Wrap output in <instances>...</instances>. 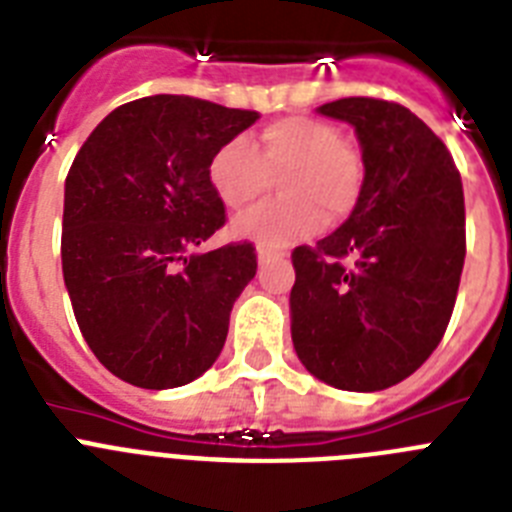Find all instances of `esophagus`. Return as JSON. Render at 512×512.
I'll return each instance as SVG.
<instances>
[{"label": "esophagus", "instance_id": "obj_1", "mask_svg": "<svg viewBox=\"0 0 512 512\" xmlns=\"http://www.w3.org/2000/svg\"><path fill=\"white\" fill-rule=\"evenodd\" d=\"M256 256H259V261L264 264V261L279 259V256H284V251H277V248H269V246H259V248H256Z\"/></svg>", "mask_w": 512, "mask_h": 512}]
</instances>
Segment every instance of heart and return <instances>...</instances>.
Segmentation results:
<instances>
[{"instance_id":"heart-1","label":"heart","mask_w":512,"mask_h":512,"mask_svg":"<svg viewBox=\"0 0 512 512\" xmlns=\"http://www.w3.org/2000/svg\"><path fill=\"white\" fill-rule=\"evenodd\" d=\"M284 197L253 207L233 223L241 238L279 248L341 223L364 192V158L333 125L315 117H284L261 130L256 146L243 135L225 140L207 166L210 187L230 210H243L279 174Z\"/></svg>"}]
</instances>
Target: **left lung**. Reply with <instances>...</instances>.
Segmentation results:
<instances>
[{
    "mask_svg": "<svg viewBox=\"0 0 512 512\" xmlns=\"http://www.w3.org/2000/svg\"><path fill=\"white\" fill-rule=\"evenodd\" d=\"M318 112L354 125L364 192L336 233L292 251V343L330 387L387 390L433 354L454 312L467 256L461 176L402 104L346 97Z\"/></svg>",
    "mask_w": 512,
    "mask_h": 512,
    "instance_id": "left-lung-1",
    "label": "left lung"
}]
</instances>
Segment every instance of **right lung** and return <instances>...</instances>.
Listing matches in <instances>:
<instances>
[{"instance_id":"obj_1","label":"right lung","mask_w":512,"mask_h":512,"mask_svg":"<svg viewBox=\"0 0 512 512\" xmlns=\"http://www.w3.org/2000/svg\"><path fill=\"white\" fill-rule=\"evenodd\" d=\"M259 112L184 94L133 99L76 153L63 194V282L81 336L122 382L171 390L205 374L256 274L253 243L194 248L225 225L207 166Z\"/></svg>"}]
</instances>
